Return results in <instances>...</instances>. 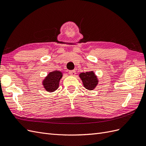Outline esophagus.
Returning <instances> with one entry per match:
<instances>
[{"mask_svg":"<svg viewBox=\"0 0 146 146\" xmlns=\"http://www.w3.org/2000/svg\"><path fill=\"white\" fill-rule=\"evenodd\" d=\"M69 74L70 75V76H75L76 73V71H75V70H69Z\"/></svg>","mask_w":146,"mask_h":146,"instance_id":"34e87169","label":"esophagus"}]
</instances>
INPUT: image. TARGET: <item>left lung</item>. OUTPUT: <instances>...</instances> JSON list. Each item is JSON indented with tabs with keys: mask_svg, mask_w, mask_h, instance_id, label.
<instances>
[{
	"mask_svg": "<svg viewBox=\"0 0 146 146\" xmlns=\"http://www.w3.org/2000/svg\"><path fill=\"white\" fill-rule=\"evenodd\" d=\"M83 86L88 90H94L98 83V80L93 71L82 72L79 75Z\"/></svg>",
	"mask_w": 146,
	"mask_h": 146,
	"instance_id": "left-lung-1",
	"label": "left lung"
}]
</instances>
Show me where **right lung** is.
<instances>
[{
	"label": "right lung",
	"mask_w": 146,
	"mask_h": 146,
	"mask_svg": "<svg viewBox=\"0 0 146 146\" xmlns=\"http://www.w3.org/2000/svg\"><path fill=\"white\" fill-rule=\"evenodd\" d=\"M63 76V74L58 70L50 72L42 82V85L48 92H54L58 89L59 82Z\"/></svg>",
	"instance_id": "right-lung-1"
}]
</instances>
